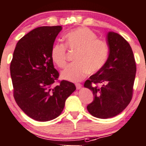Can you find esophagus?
<instances>
[{"label":"esophagus","mask_w":146,"mask_h":146,"mask_svg":"<svg viewBox=\"0 0 146 146\" xmlns=\"http://www.w3.org/2000/svg\"><path fill=\"white\" fill-rule=\"evenodd\" d=\"M75 86H76V89H77V90H79V89H81V84H75Z\"/></svg>","instance_id":"esophagus-1"}]
</instances>
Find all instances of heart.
Returning <instances> with one entry per match:
<instances>
[{"label":"heart","instance_id":"1","mask_svg":"<svg viewBox=\"0 0 146 146\" xmlns=\"http://www.w3.org/2000/svg\"><path fill=\"white\" fill-rule=\"evenodd\" d=\"M98 35L88 28H78L67 33L65 44L56 43L51 51V59L60 68L67 64V47L77 50L74 56L76 62L70 64L61 73V77L70 81H79L88 72L95 73L102 68L107 60L109 46L105 40L97 38Z\"/></svg>","mask_w":146,"mask_h":146}]
</instances>
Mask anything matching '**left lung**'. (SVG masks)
Instances as JSON below:
<instances>
[{"mask_svg":"<svg viewBox=\"0 0 146 146\" xmlns=\"http://www.w3.org/2000/svg\"><path fill=\"white\" fill-rule=\"evenodd\" d=\"M107 44L109 54L106 63L84 84L94 95L88 111L102 119L118 115L129 104L136 72L132 49L124 37L109 32Z\"/></svg>","mask_w":146,"mask_h":146,"instance_id":"1","label":"left lung"}]
</instances>
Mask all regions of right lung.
<instances>
[{"label": "right lung", "mask_w": 146, "mask_h": 146, "mask_svg": "<svg viewBox=\"0 0 146 146\" xmlns=\"http://www.w3.org/2000/svg\"><path fill=\"white\" fill-rule=\"evenodd\" d=\"M62 26H41L17 42L10 63V74L17 104L28 116L40 122L60 115L67 98L76 90L73 83L62 80L53 84L59 73L51 51Z\"/></svg>", "instance_id": "right-lung-1"}]
</instances>
